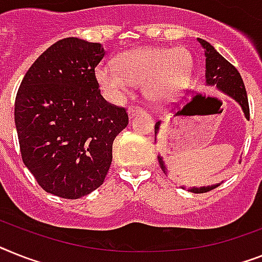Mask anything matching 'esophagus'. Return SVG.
I'll return each mask as SVG.
<instances>
[{
	"instance_id": "1",
	"label": "esophagus",
	"mask_w": 262,
	"mask_h": 262,
	"mask_svg": "<svg viewBox=\"0 0 262 262\" xmlns=\"http://www.w3.org/2000/svg\"><path fill=\"white\" fill-rule=\"evenodd\" d=\"M127 112H128V116L129 118H134V116L136 115V114H139V112H142V108L140 107H128V110H127Z\"/></svg>"
}]
</instances>
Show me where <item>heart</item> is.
<instances>
[{"mask_svg":"<svg viewBox=\"0 0 262 262\" xmlns=\"http://www.w3.org/2000/svg\"><path fill=\"white\" fill-rule=\"evenodd\" d=\"M115 62H100L96 79L112 100H122L135 84H144L151 100L165 103L179 96L189 83L191 62L185 52L167 48H136L124 52Z\"/></svg>","mask_w":262,"mask_h":262,"instance_id":"heart-1","label":"heart"}]
</instances>
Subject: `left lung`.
I'll return each instance as SVG.
<instances>
[{
  "label": "left lung",
  "instance_id": "left-lung-1",
  "mask_svg": "<svg viewBox=\"0 0 262 262\" xmlns=\"http://www.w3.org/2000/svg\"><path fill=\"white\" fill-rule=\"evenodd\" d=\"M200 44L202 45V48L205 49V57H206V72H205V79H206V85L209 87H217L224 94L229 95L233 97L239 105L243 108L244 115L246 119H249V103H248V95H246L245 85H244L243 77L239 75V72L235 69L234 66H232L230 62L225 57H222L213 45H210L207 41L198 38ZM161 127V122L155 123V135L159 131ZM159 161V166H161L162 171L165 174H168L167 168H166L163 159L161 157H158ZM217 185L211 186H204V187H191L189 191L195 194L207 193L210 190L215 189ZM182 189H185V186H182Z\"/></svg>",
  "mask_w": 262,
  "mask_h": 262
}]
</instances>
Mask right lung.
Listing matches in <instances>:
<instances>
[{"label": "right lung", "instance_id": "add662e5", "mask_svg": "<svg viewBox=\"0 0 262 262\" xmlns=\"http://www.w3.org/2000/svg\"><path fill=\"white\" fill-rule=\"evenodd\" d=\"M99 42L62 38L32 64L14 103L19 150L38 185L77 200L104 182L112 143L128 124L126 108L100 95L95 68Z\"/></svg>", "mask_w": 262, "mask_h": 262}]
</instances>
